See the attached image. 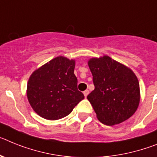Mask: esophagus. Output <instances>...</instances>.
<instances>
[{
  "label": "esophagus",
  "mask_w": 157,
  "mask_h": 157,
  "mask_svg": "<svg viewBox=\"0 0 157 157\" xmlns=\"http://www.w3.org/2000/svg\"><path fill=\"white\" fill-rule=\"evenodd\" d=\"M88 93H89V91L88 90H85L84 92V97H87L88 95Z\"/></svg>",
  "instance_id": "1"
}]
</instances>
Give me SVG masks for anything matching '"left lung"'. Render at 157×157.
Returning a JSON list of instances; mask_svg holds the SVG:
<instances>
[{
	"label": "left lung",
	"instance_id": "obj_1",
	"mask_svg": "<svg viewBox=\"0 0 157 157\" xmlns=\"http://www.w3.org/2000/svg\"><path fill=\"white\" fill-rule=\"evenodd\" d=\"M95 89L87 96L99 122L113 126L133 115L140 102V87L129 68L108 56L91 58Z\"/></svg>",
	"mask_w": 157,
	"mask_h": 157
}]
</instances>
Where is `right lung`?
I'll list each match as a JSON object with an SVG mask.
<instances>
[{
    "label": "right lung",
    "instance_id": "obj_1",
    "mask_svg": "<svg viewBox=\"0 0 157 157\" xmlns=\"http://www.w3.org/2000/svg\"><path fill=\"white\" fill-rule=\"evenodd\" d=\"M75 61L60 56L31 75L27 95L34 111L42 118L58 120L67 116L84 99L77 89Z\"/></svg>",
    "mask_w": 157,
    "mask_h": 157
}]
</instances>
